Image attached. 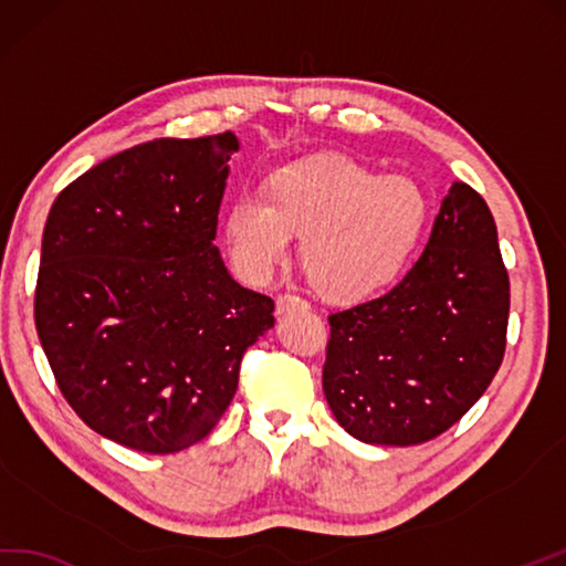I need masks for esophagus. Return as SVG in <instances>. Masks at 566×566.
<instances>
[{
    "instance_id": "esophagus-1",
    "label": "esophagus",
    "mask_w": 566,
    "mask_h": 566,
    "mask_svg": "<svg viewBox=\"0 0 566 566\" xmlns=\"http://www.w3.org/2000/svg\"><path fill=\"white\" fill-rule=\"evenodd\" d=\"M303 307H307V300L295 293H281L275 297V312H279V315H285V312L291 310H303Z\"/></svg>"
}]
</instances>
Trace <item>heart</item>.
<instances>
[{
  "mask_svg": "<svg viewBox=\"0 0 566 566\" xmlns=\"http://www.w3.org/2000/svg\"><path fill=\"white\" fill-rule=\"evenodd\" d=\"M429 200L405 177H380L346 155H315L273 169L263 196L234 198L224 242L249 281L269 279L300 234L310 283L338 303L385 291L419 247Z\"/></svg>",
  "mask_w": 566,
  "mask_h": 566,
  "instance_id": "1",
  "label": "heart"
}]
</instances>
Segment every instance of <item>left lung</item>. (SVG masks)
Segmentation results:
<instances>
[{
	"label": "left lung",
	"mask_w": 566,
	"mask_h": 566,
	"mask_svg": "<svg viewBox=\"0 0 566 566\" xmlns=\"http://www.w3.org/2000/svg\"><path fill=\"white\" fill-rule=\"evenodd\" d=\"M509 307L492 210L458 181L405 279L329 315L322 387L336 421L375 446L441 436L492 385L506 350Z\"/></svg>",
	"instance_id": "obj_1"
}]
</instances>
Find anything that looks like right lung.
Returning a JSON list of instances; mask_svg holds the SVG:
<instances>
[{"label":"right lung","instance_id":"add662e5","mask_svg":"<svg viewBox=\"0 0 566 566\" xmlns=\"http://www.w3.org/2000/svg\"><path fill=\"white\" fill-rule=\"evenodd\" d=\"M232 133L157 137L65 186L48 212L33 315L77 417L140 453L216 429L273 300L237 283L218 247Z\"/></svg>","mask_w":566,"mask_h":566}]
</instances>
